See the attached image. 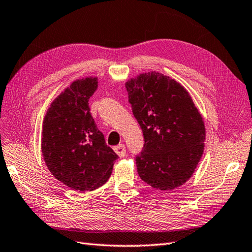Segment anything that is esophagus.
<instances>
[{"label": "esophagus", "mask_w": 252, "mask_h": 252, "mask_svg": "<svg viewBox=\"0 0 252 252\" xmlns=\"http://www.w3.org/2000/svg\"><path fill=\"white\" fill-rule=\"evenodd\" d=\"M114 150H115V153H116L117 155H118L120 158H124V157L126 156V146H125L124 144H120V145H118V146H115Z\"/></svg>", "instance_id": "obj_1"}]
</instances>
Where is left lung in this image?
<instances>
[{
	"label": "left lung",
	"mask_w": 252,
	"mask_h": 252,
	"mask_svg": "<svg viewBox=\"0 0 252 252\" xmlns=\"http://www.w3.org/2000/svg\"><path fill=\"white\" fill-rule=\"evenodd\" d=\"M126 88L145 139L136 156L139 177L158 190L178 188L190 179L204 153L201 113L185 87L162 73L139 74Z\"/></svg>",
	"instance_id": "left-lung-1"
}]
</instances>
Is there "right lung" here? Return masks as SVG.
Instances as JSON below:
<instances>
[{
  "label": "right lung",
  "instance_id": "add662e5",
  "mask_svg": "<svg viewBox=\"0 0 252 252\" xmlns=\"http://www.w3.org/2000/svg\"><path fill=\"white\" fill-rule=\"evenodd\" d=\"M96 88V77L73 81L50 104L43 122L40 145L47 167L55 178L79 192L106 183L118 158L90 114L89 98Z\"/></svg>",
  "mask_w": 252,
  "mask_h": 252
}]
</instances>
